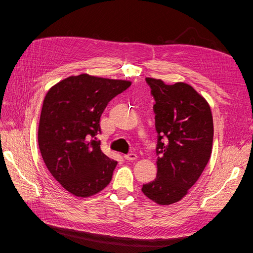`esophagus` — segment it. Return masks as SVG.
I'll use <instances>...</instances> for the list:
<instances>
[{
	"mask_svg": "<svg viewBox=\"0 0 253 253\" xmlns=\"http://www.w3.org/2000/svg\"><path fill=\"white\" fill-rule=\"evenodd\" d=\"M124 158L126 159V160H128V161H134V160H136V159H137V155L132 153V154L125 155V156H124Z\"/></svg>",
	"mask_w": 253,
	"mask_h": 253,
	"instance_id": "34e87169",
	"label": "esophagus"
}]
</instances>
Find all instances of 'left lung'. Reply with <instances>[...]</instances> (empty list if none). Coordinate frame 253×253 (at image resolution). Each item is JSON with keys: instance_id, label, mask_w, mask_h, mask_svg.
Returning a JSON list of instances; mask_svg holds the SVG:
<instances>
[{"instance_id": "left-lung-1", "label": "left lung", "mask_w": 253, "mask_h": 253, "mask_svg": "<svg viewBox=\"0 0 253 253\" xmlns=\"http://www.w3.org/2000/svg\"><path fill=\"white\" fill-rule=\"evenodd\" d=\"M151 87L158 133L157 177L142 193L160 205H170L188 194L205 169L212 152L213 119L208 102L190 85H166L145 78Z\"/></svg>"}]
</instances>
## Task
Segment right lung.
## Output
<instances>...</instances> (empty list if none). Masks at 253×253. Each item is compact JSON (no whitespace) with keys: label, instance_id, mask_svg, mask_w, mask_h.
Masks as SVG:
<instances>
[{"label":"right lung","instance_id":"1","mask_svg":"<svg viewBox=\"0 0 253 253\" xmlns=\"http://www.w3.org/2000/svg\"><path fill=\"white\" fill-rule=\"evenodd\" d=\"M130 85L82 74L47 92L38 130L40 152L52 176L76 197L95 195L112 180L118 162L101 152L96 135L106 105Z\"/></svg>","mask_w":253,"mask_h":253}]
</instances>
